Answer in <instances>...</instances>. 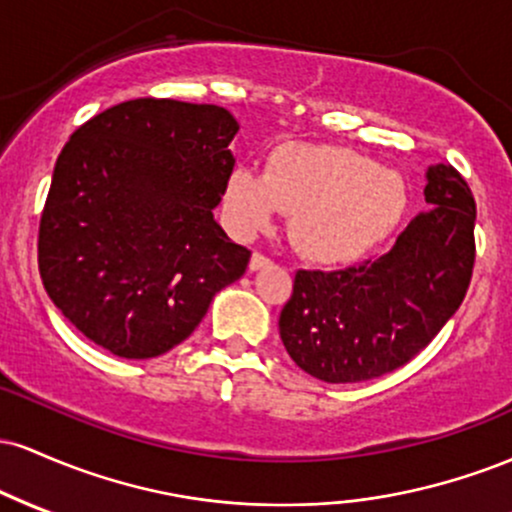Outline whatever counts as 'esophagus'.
I'll return each instance as SVG.
<instances>
[{
  "label": "esophagus",
  "mask_w": 512,
  "mask_h": 512,
  "mask_svg": "<svg viewBox=\"0 0 512 512\" xmlns=\"http://www.w3.org/2000/svg\"><path fill=\"white\" fill-rule=\"evenodd\" d=\"M269 264H272V260H269V257H264L262 252H252V257H250V272H257V269L269 267Z\"/></svg>",
  "instance_id": "esophagus-1"
}]
</instances>
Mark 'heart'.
<instances>
[{
	"instance_id": "obj_1",
	"label": "heart",
	"mask_w": 512,
	"mask_h": 512,
	"mask_svg": "<svg viewBox=\"0 0 512 512\" xmlns=\"http://www.w3.org/2000/svg\"><path fill=\"white\" fill-rule=\"evenodd\" d=\"M223 211L231 231L252 238L276 214H293L298 252L325 267L354 264L395 231L404 185L392 170L344 146L286 144L272 151L264 173L240 166L228 175Z\"/></svg>"
}]
</instances>
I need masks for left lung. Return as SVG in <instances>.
Wrapping results in <instances>:
<instances>
[{"instance_id":"left-lung-1","label":"left lung","mask_w":512,"mask_h":512,"mask_svg":"<svg viewBox=\"0 0 512 512\" xmlns=\"http://www.w3.org/2000/svg\"><path fill=\"white\" fill-rule=\"evenodd\" d=\"M426 204L378 260L298 269L279 317L296 366L325 383L380 378L426 349L455 315L474 269L472 190L452 166L426 170Z\"/></svg>"}]
</instances>
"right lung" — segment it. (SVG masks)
<instances>
[{
    "mask_svg": "<svg viewBox=\"0 0 512 512\" xmlns=\"http://www.w3.org/2000/svg\"><path fill=\"white\" fill-rule=\"evenodd\" d=\"M219 105L137 98L64 144L40 216L50 301L93 344L154 358L185 342L250 250L214 221L236 158Z\"/></svg>",
    "mask_w": 512,
    "mask_h": 512,
    "instance_id": "obj_1",
    "label": "right lung"
}]
</instances>
